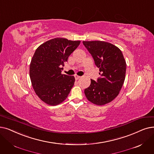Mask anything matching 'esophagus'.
<instances>
[{
    "label": "esophagus",
    "mask_w": 154,
    "mask_h": 154,
    "mask_svg": "<svg viewBox=\"0 0 154 154\" xmlns=\"http://www.w3.org/2000/svg\"><path fill=\"white\" fill-rule=\"evenodd\" d=\"M74 77H75V80H78L79 79L81 78V76H79V75H75Z\"/></svg>",
    "instance_id": "34e87169"
}]
</instances>
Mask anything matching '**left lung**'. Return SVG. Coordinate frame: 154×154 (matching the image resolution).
<instances>
[{
  "label": "left lung",
  "mask_w": 154,
  "mask_h": 154,
  "mask_svg": "<svg viewBox=\"0 0 154 154\" xmlns=\"http://www.w3.org/2000/svg\"><path fill=\"white\" fill-rule=\"evenodd\" d=\"M83 44L101 75L97 81L91 79L90 86L84 90L85 95L94 104L109 103L119 94L125 79L126 63L123 53L117 46L106 42H83Z\"/></svg>",
  "instance_id": "left-lung-1"
}]
</instances>
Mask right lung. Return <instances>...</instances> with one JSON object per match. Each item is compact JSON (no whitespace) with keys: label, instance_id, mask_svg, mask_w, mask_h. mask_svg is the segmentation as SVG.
Listing matches in <instances>:
<instances>
[{"label":"right lung","instance_id":"right-lung-1","mask_svg":"<svg viewBox=\"0 0 154 154\" xmlns=\"http://www.w3.org/2000/svg\"><path fill=\"white\" fill-rule=\"evenodd\" d=\"M80 43L56 38L36 50L30 63L29 76L33 89L44 103L56 106L67 97L74 85L75 78L62 74V66Z\"/></svg>","mask_w":154,"mask_h":154}]
</instances>
